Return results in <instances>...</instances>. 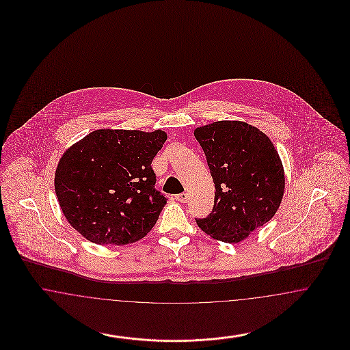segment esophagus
I'll use <instances>...</instances> for the list:
<instances>
[{
	"mask_svg": "<svg viewBox=\"0 0 350 350\" xmlns=\"http://www.w3.org/2000/svg\"><path fill=\"white\" fill-rule=\"evenodd\" d=\"M176 200H178V202H181V203H186L187 200H189V194L187 193H183V194H178L177 197H176Z\"/></svg>",
	"mask_w": 350,
	"mask_h": 350,
	"instance_id": "34e87169",
	"label": "esophagus"
}]
</instances>
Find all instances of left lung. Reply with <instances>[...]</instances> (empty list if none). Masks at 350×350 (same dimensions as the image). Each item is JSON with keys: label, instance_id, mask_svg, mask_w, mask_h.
Returning a JSON list of instances; mask_svg holds the SVG:
<instances>
[{"label": "left lung", "instance_id": "1", "mask_svg": "<svg viewBox=\"0 0 350 350\" xmlns=\"http://www.w3.org/2000/svg\"><path fill=\"white\" fill-rule=\"evenodd\" d=\"M215 183L213 213L196 220L203 232L240 243L267 224L284 193L282 161L265 133L241 120H217L194 130Z\"/></svg>", "mask_w": 350, "mask_h": 350}]
</instances>
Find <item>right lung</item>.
Segmentation results:
<instances>
[{
  "instance_id": "right-lung-1",
  "label": "right lung",
  "mask_w": 350,
  "mask_h": 350,
  "mask_svg": "<svg viewBox=\"0 0 350 350\" xmlns=\"http://www.w3.org/2000/svg\"><path fill=\"white\" fill-rule=\"evenodd\" d=\"M167 139L161 130L100 129L70 146L55 172V193L68 223L96 244L143 239L167 204L150 167Z\"/></svg>"
}]
</instances>
